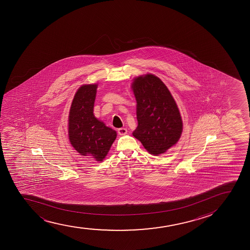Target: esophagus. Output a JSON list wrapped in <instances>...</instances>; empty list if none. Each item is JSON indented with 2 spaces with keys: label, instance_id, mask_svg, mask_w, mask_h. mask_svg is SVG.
I'll return each mask as SVG.
<instances>
[{
  "label": "esophagus",
  "instance_id": "1",
  "mask_svg": "<svg viewBox=\"0 0 250 250\" xmlns=\"http://www.w3.org/2000/svg\"><path fill=\"white\" fill-rule=\"evenodd\" d=\"M118 134L119 135H125L126 134V132H127V130L126 128H124V127H122V128H119L118 130Z\"/></svg>",
  "mask_w": 250,
  "mask_h": 250
}]
</instances>
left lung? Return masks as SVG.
Returning a JSON list of instances; mask_svg holds the SVG:
<instances>
[{"label":"left lung","instance_id":"left-lung-1","mask_svg":"<svg viewBox=\"0 0 250 250\" xmlns=\"http://www.w3.org/2000/svg\"><path fill=\"white\" fill-rule=\"evenodd\" d=\"M137 101L138 126L132 132L153 155L175 145L183 132L181 115L166 85L155 75L136 78L132 83Z\"/></svg>","mask_w":250,"mask_h":250}]
</instances>
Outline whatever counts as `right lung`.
<instances>
[{
	"label": "right lung",
	"mask_w": 250,
	"mask_h": 250,
	"mask_svg": "<svg viewBox=\"0 0 250 250\" xmlns=\"http://www.w3.org/2000/svg\"><path fill=\"white\" fill-rule=\"evenodd\" d=\"M97 88V84H86L76 92L69 112L68 136L81 155L102 162L117 138V132L95 118Z\"/></svg>",
	"instance_id": "obj_1"
}]
</instances>
